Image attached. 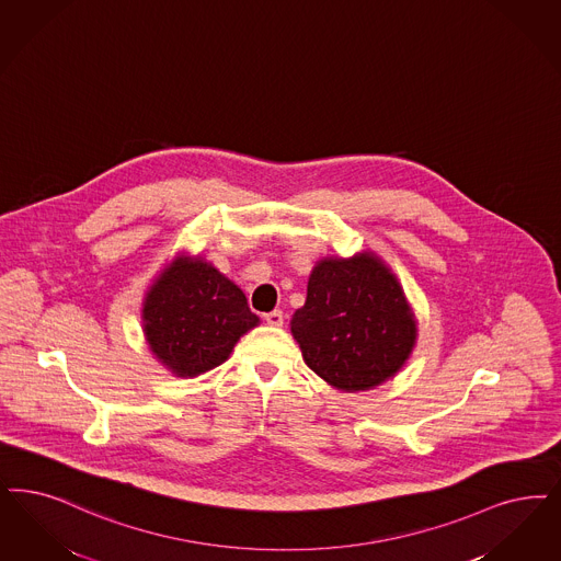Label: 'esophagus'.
Wrapping results in <instances>:
<instances>
[{
	"instance_id": "1",
	"label": "esophagus",
	"mask_w": 561,
	"mask_h": 561,
	"mask_svg": "<svg viewBox=\"0 0 561 561\" xmlns=\"http://www.w3.org/2000/svg\"><path fill=\"white\" fill-rule=\"evenodd\" d=\"M265 321L271 328H282L284 325V312L282 310H271L265 314Z\"/></svg>"
}]
</instances>
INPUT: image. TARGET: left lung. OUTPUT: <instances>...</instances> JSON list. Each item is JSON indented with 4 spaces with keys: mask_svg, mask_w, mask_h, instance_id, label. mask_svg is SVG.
Wrapping results in <instances>:
<instances>
[{
    "mask_svg": "<svg viewBox=\"0 0 561 561\" xmlns=\"http://www.w3.org/2000/svg\"><path fill=\"white\" fill-rule=\"evenodd\" d=\"M290 329L310 370L350 393L386 383L416 344L414 312L398 277L368 251L317 261Z\"/></svg>",
    "mask_w": 561,
    "mask_h": 561,
    "instance_id": "left-lung-1",
    "label": "left lung"
}]
</instances>
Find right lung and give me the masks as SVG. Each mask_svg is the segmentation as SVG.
Masks as SVG:
<instances>
[{"label":"right lung","mask_w":561,"mask_h":561,"mask_svg":"<svg viewBox=\"0 0 561 561\" xmlns=\"http://www.w3.org/2000/svg\"><path fill=\"white\" fill-rule=\"evenodd\" d=\"M259 317L247 296L203 256L178 254L142 300V331L154 358L175 377L226 363Z\"/></svg>","instance_id":"obj_1"}]
</instances>
